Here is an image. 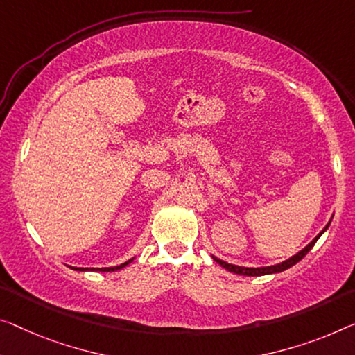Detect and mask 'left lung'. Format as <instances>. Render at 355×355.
Listing matches in <instances>:
<instances>
[{
	"instance_id": "left-lung-1",
	"label": "left lung",
	"mask_w": 355,
	"mask_h": 355,
	"mask_svg": "<svg viewBox=\"0 0 355 355\" xmlns=\"http://www.w3.org/2000/svg\"><path fill=\"white\" fill-rule=\"evenodd\" d=\"M333 218V216H331ZM330 223H331V220L329 221V223H327V226L324 230H322L319 234H317L313 241L309 242L308 245H306L304 248H301V250L298 252V253H295L293 257H290V258H287V260L285 261H282V263H277V264H272V266H261V268H245V266H237V264H231V263H226V261H223V260H220V258H216V257H214L211 255V258H214V260L220 264L221 268H225L226 271H230V272H234V274H239V276H268V274H277V272H282V271H285V269H288V268H292V266H295L296 263L298 261H301L303 260V258L306 257V253H308L311 248L314 247V244L317 241H319V237L324 234V232L329 230V226H330Z\"/></svg>"
}]
</instances>
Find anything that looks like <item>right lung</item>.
Segmentation results:
<instances>
[{
    "instance_id": "obj_1",
    "label": "right lung",
    "mask_w": 355,
    "mask_h": 355,
    "mask_svg": "<svg viewBox=\"0 0 355 355\" xmlns=\"http://www.w3.org/2000/svg\"><path fill=\"white\" fill-rule=\"evenodd\" d=\"M132 261H134V258H130V260H127L125 263H123V264H119V266H111V268H73V266H70L71 269H75V271H100V272H113V271H119V269H123V268H125L127 264H130Z\"/></svg>"
}]
</instances>
